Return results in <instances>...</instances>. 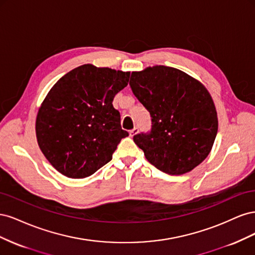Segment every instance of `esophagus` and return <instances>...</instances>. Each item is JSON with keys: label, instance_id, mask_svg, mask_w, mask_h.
Masks as SVG:
<instances>
[{"label": "esophagus", "instance_id": "esophagus-1", "mask_svg": "<svg viewBox=\"0 0 255 255\" xmlns=\"http://www.w3.org/2000/svg\"><path fill=\"white\" fill-rule=\"evenodd\" d=\"M137 133H138V128H134L133 129L129 130V136L133 137V136H135Z\"/></svg>", "mask_w": 255, "mask_h": 255}]
</instances>
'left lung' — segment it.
<instances>
[{
	"mask_svg": "<svg viewBox=\"0 0 255 255\" xmlns=\"http://www.w3.org/2000/svg\"><path fill=\"white\" fill-rule=\"evenodd\" d=\"M129 86L151 116L150 132L133 138L149 163L171 175L201 164L218 130L217 112L203 85L179 69L154 66L132 72Z\"/></svg>",
	"mask_w": 255,
	"mask_h": 255,
	"instance_id": "8db88e82",
	"label": "left lung"
}]
</instances>
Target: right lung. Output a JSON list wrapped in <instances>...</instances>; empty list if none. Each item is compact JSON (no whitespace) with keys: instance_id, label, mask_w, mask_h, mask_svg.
<instances>
[{"instance_id":"1","label":"right lung","mask_w":255,"mask_h":255,"mask_svg":"<svg viewBox=\"0 0 255 255\" xmlns=\"http://www.w3.org/2000/svg\"><path fill=\"white\" fill-rule=\"evenodd\" d=\"M129 72L83 65L59 79L36 118L39 148L58 172L71 179L94 174L113 158L122 138L120 113L113 101L127 87Z\"/></svg>"}]
</instances>
